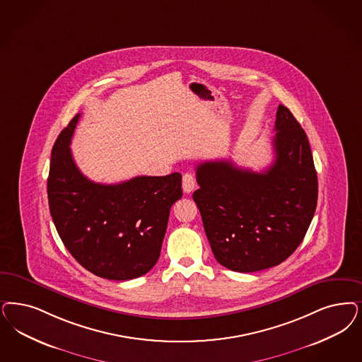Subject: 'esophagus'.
Here are the masks:
<instances>
[{"label": "esophagus", "instance_id": "34e87169", "mask_svg": "<svg viewBox=\"0 0 362 362\" xmlns=\"http://www.w3.org/2000/svg\"><path fill=\"white\" fill-rule=\"evenodd\" d=\"M195 186H197V182H195V177H194V175L189 174V173L183 175L182 187H183V191H185L186 194H189L191 191H194Z\"/></svg>", "mask_w": 362, "mask_h": 362}]
</instances>
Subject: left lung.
Returning <instances> with one entry per match:
<instances>
[{"mask_svg": "<svg viewBox=\"0 0 362 362\" xmlns=\"http://www.w3.org/2000/svg\"><path fill=\"white\" fill-rule=\"evenodd\" d=\"M273 137L274 162L263 173L230 160L197 165L192 195L216 261L254 273L287 259L310 226L318 180L309 140L293 113L279 105Z\"/></svg>", "mask_w": 362, "mask_h": 362, "instance_id": "1", "label": "left lung"}]
</instances>
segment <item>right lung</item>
I'll return each instance as SVG.
<instances>
[{"label":"right lung","mask_w":362,"mask_h":362,"mask_svg":"<svg viewBox=\"0 0 362 362\" xmlns=\"http://www.w3.org/2000/svg\"><path fill=\"white\" fill-rule=\"evenodd\" d=\"M80 113L57 137L50 156L48 200L53 223L77 262L100 278L128 281L158 262L182 175L136 176L117 185L89 180L69 148Z\"/></svg>","instance_id":"obj_1"}]
</instances>
